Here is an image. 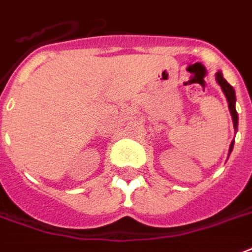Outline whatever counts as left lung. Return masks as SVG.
<instances>
[{"label": "left lung", "mask_w": 252, "mask_h": 252, "mask_svg": "<svg viewBox=\"0 0 252 252\" xmlns=\"http://www.w3.org/2000/svg\"><path fill=\"white\" fill-rule=\"evenodd\" d=\"M216 80H218V83L220 84V87L223 90L224 95H225V98L228 100V107L229 111H231V115H232V122H234V128L236 130L238 128V113H236V108H235V102H236V98H235V91L232 86L223 78V75L221 72L216 73ZM232 148H234V142H231L229 145V153L232 152Z\"/></svg>", "instance_id": "obj_1"}]
</instances>
